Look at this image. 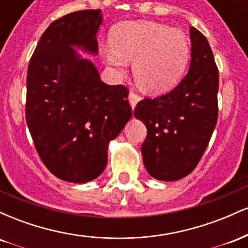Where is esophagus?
<instances>
[{
  "label": "esophagus",
  "instance_id": "34e87169",
  "mask_svg": "<svg viewBox=\"0 0 248 248\" xmlns=\"http://www.w3.org/2000/svg\"><path fill=\"white\" fill-rule=\"evenodd\" d=\"M140 99H141L140 96H139L138 94H135V93H133V92L129 93V95H128V100H129V104H130V106H132L133 109L135 108L136 104L140 101Z\"/></svg>",
  "mask_w": 248,
  "mask_h": 248
}]
</instances>
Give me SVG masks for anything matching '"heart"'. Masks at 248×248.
I'll use <instances>...</instances> for the list:
<instances>
[{
	"mask_svg": "<svg viewBox=\"0 0 248 248\" xmlns=\"http://www.w3.org/2000/svg\"><path fill=\"white\" fill-rule=\"evenodd\" d=\"M105 62L116 70L133 62V75L142 91L163 93L179 81L190 59V44L182 31L150 21L118 24L110 46L101 50Z\"/></svg>",
	"mask_w": 248,
	"mask_h": 248,
	"instance_id": "heart-1",
	"label": "heart"
}]
</instances>
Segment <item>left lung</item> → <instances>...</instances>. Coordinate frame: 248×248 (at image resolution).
Masks as SVG:
<instances>
[{"mask_svg":"<svg viewBox=\"0 0 248 248\" xmlns=\"http://www.w3.org/2000/svg\"><path fill=\"white\" fill-rule=\"evenodd\" d=\"M191 62L187 75L167 94L146 98L134 116L147 127L141 147L147 171L172 182L195 169L205 152L218 119L219 75L205 36L190 28Z\"/></svg>","mask_w":248,"mask_h":248,"instance_id":"obj_1","label":"left lung"}]
</instances>
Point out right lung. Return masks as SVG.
Returning a JSON list of instances; mask_svg holds the SVG:
<instances>
[{
	"mask_svg": "<svg viewBox=\"0 0 248 248\" xmlns=\"http://www.w3.org/2000/svg\"><path fill=\"white\" fill-rule=\"evenodd\" d=\"M101 10L52 22L31 57L25 118L39 157L56 177L86 183L101 175L108 144L132 118L128 90L100 80L76 49L98 55Z\"/></svg>",
	"mask_w": 248,
	"mask_h": 248,
	"instance_id": "right-lung-1",
	"label": "right lung"
}]
</instances>
